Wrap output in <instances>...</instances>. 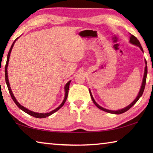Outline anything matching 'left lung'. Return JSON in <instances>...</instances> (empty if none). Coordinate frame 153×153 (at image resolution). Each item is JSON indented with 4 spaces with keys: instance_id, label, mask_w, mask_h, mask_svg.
Listing matches in <instances>:
<instances>
[{
    "instance_id": "obj_1",
    "label": "left lung",
    "mask_w": 153,
    "mask_h": 153,
    "mask_svg": "<svg viewBox=\"0 0 153 153\" xmlns=\"http://www.w3.org/2000/svg\"><path fill=\"white\" fill-rule=\"evenodd\" d=\"M129 42L133 44V45H136V46H138V47H140V48L141 49V51L143 52V49H142V46L140 45V43L139 40L137 39V38L135 37L134 35H131L130 36V38H129ZM145 64H146V66H145V69H144V77H143V80H142V86H141V88H140V92L138 93V96H137V97L136 98V99L134 100V101L131 103L130 105H129L128 107H126V108H122V109H120V110H117V111H111V110H108V109H107V108H103L102 107H100V105H98L97 102H96V101L94 99V98H93L92 95V93L91 92H90V90H89L90 91V96H91V98L93 102L94 103V105L97 106V107L100 108V109H101L102 111H105V112H107V113H113V114H121L123 113H125L126 111H128L129 108H130L132 106H134V105L136 104V102L138 101V99L142 97V94H143L144 92V88H145V85H146V76H147V63H146V61L145 60Z\"/></svg>"
}]
</instances>
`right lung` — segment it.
<instances>
[{"instance_id":"add662e5","label":"right lung","mask_w":153,"mask_h":153,"mask_svg":"<svg viewBox=\"0 0 153 153\" xmlns=\"http://www.w3.org/2000/svg\"><path fill=\"white\" fill-rule=\"evenodd\" d=\"M18 38H17L15 39V40L13 42V43L12 44V45L11 46V48H10V50L9 51V53H8V55H7V63L6 65H5V81H6V84L7 85V87H8V90H9V92L10 93V94L11 96V98L13 100V101L15 102V104L17 105V106L18 107H19L20 109H22V111H24V112H25L27 114H29V115L33 116V117H36V118H45V117H47L48 116L51 115L52 114H53L54 113H55L56 111H57L59 109H60V108L63 107V105L65 104V102L67 98V96H68V93H69V84H70V82H71V80L70 81H69L67 83L65 86V98H64V100L63 102L61 103V104L57 108H56L55 110L51 111V112L49 113H35L33 112V111H30L28 110L27 108H25L24 107H23L22 105H21L19 102H17V100H16V98H15L13 94V92L11 90V87H10V85H9V79H8V74H7V67H8V63H9V56H10V54H11V52L12 51V48L13 47V45L15 42V41H16Z\"/></svg>"}]
</instances>
